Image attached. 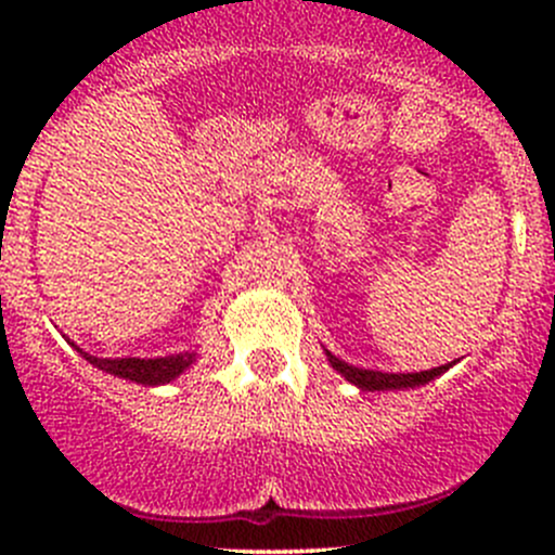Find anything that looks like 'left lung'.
Here are the masks:
<instances>
[{"label": "left lung", "instance_id": "obj_1", "mask_svg": "<svg viewBox=\"0 0 555 555\" xmlns=\"http://www.w3.org/2000/svg\"><path fill=\"white\" fill-rule=\"evenodd\" d=\"M327 357H330V365H333L335 371L346 378V382L357 384L360 389H365V391L413 389V386L433 382V378H438L440 373H446L451 367V365H440V367H433V371H422V373H382V371H362V367H354V365H349V362L338 360V357H333L330 351H327Z\"/></svg>", "mask_w": 555, "mask_h": 555}]
</instances>
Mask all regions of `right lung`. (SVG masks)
Segmentation results:
<instances>
[{
    "mask_svg": "<svg viewBox=\"0 0 555 555\" xmlns=\"http://www.w3.org/2000/svg\"><path fill=\"white\" fill-rule=\"evenodd\" d=\"M82 354H86V351H82ZM86 360L91 362V365L112 373V376L128 378V382H137L144 386H158L173 382V378L195 360V354L193 351H184V354L155 357V360H139V357H126V360H99V357L86 354Z\"/></svg>",
    "mask_w": 555,
    "mask_h": 555,
    "instance_id": "1",
    "label": "right lung"
}]
</instances>
